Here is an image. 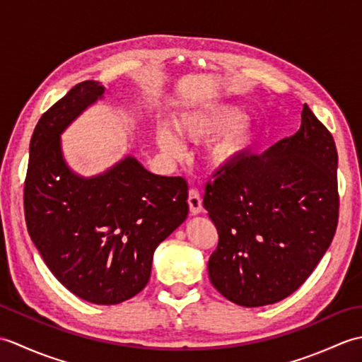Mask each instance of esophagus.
Listing matches in <instances>:
<instances>
[{
    "instance_id": "esophagus-1",
    "label": "esophagus",
    "mask_w": 362,
    "mask_h": 362,
    "mask_svg": "<svg viewBox=\"0 0 362 362\" xmlns=\"http://www.w3.org/2000/svg\"><path fill=\"white\" fill-rule=\"evenodd\" d=\"M188 205H189V211L191 214H199L202 213V197L199 194L197 189H189L188 193Z\"/></svg>"
}]
</instances>
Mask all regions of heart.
<instances>
[{"label": "heart", "mask_w": 362, "mask_h": 362, "mask_svg": "<svg viewBox=\"0 0 362 362\" xmlns=\"http://www.w3.org/2000/svg\"><path fill=\"white\" fill-rule=\"evenodd\" d=\"M174 127L189 141L202 143L214 140L206 146L205 160L216 169H230L241 165L257 151L261 141V130L244 105L233 101H206L179 112L174 117ZM158 148L179 156L183 144L168 126L156 129Z\"/></svg>", "instance_id": "1"}]
</instances>
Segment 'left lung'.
I'll return each instance as SVG.
<instances>
[{
    "label": "left lung",
    "instance_id": "1",
    "mask_svg": "<svg viewBox=\"0 0 362 362\" xmlns=\"http://www.w3.org/2000/svg\"><path fill=\"white\" fill-rule=\"evenodd\" d=\"M337 151L303 105L302 124L261 156L219 169L204 206L219 233L210 281L236 305L276 303L302 286L333 241Z\"/></svg>",
    "mask_w": 362,
    "mask_h": 362
}]
</instances>
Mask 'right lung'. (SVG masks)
Instances as JSON below:
<instances>
[{
    "instance_id": "right-lung-1",
    "label": "right lung",
    "mask_w": 362,
    "mask_h": 362,
    "mask_svg": "<svg viewBox=\"0 0 362 362\" xmlns=\"http://www.w3.org/2000/svg\"><path fill=\"white\" fill-rule=\"evenodd\" d=\"M104 91L96 81L81 82L37 122L25 216L30 240L68 291L90 303L117 305L148 284L153 252L189 209L182 177L152 174L134 156L91 177L66 163L62 134Z\"/></svg>"
}]
</instances>
